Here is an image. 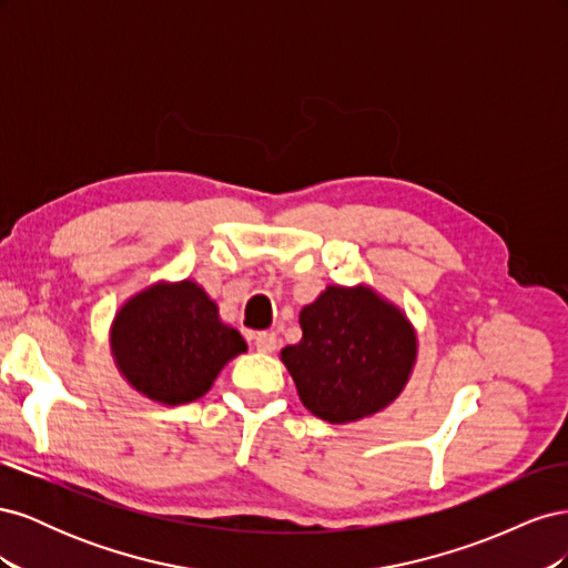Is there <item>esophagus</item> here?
Masks as SVG:
<instances>
[{
  "mask_svg": "<svg viewBox=\"0 0 568 568\" xmlns=\"http://www.w3.org/2000/svg\"><path fill=\"white\" fill-rule=\"evenodd\" d=\"M253 343H255V348L261 351V353H272L274 348H277V334H272V332H257L255 338H253Z\"/></svg>",
  "mask_w": 568,
  "mask_h": 568,
  "instance_id": "34e87169",
  "label": "esophagus"
}]
</instances>
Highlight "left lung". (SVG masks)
<instances>
[{
    "instance_id": "1",
    "label": "left lung",
    "mask_w": 568,
    "mask_h": 568,
    "mask_svg": "<svg viewBox=\"0 0 568 568\" xmlns=\"http://www.w3.org/2000/svg\"><path fill=\"white\" fill-rule=\"evenodd\" d=\"M298 322L303 338L282 359L315 417L363 419L398 398L417 355L415 332L398 307L365 286H329Z\"/></svg>"
}]
</instances>
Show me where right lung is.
<instances>
[{
  "label": "right lung",
  "mask_w": 568,
  "mask_h": 568,
  "mask_svg": "<svg viewBox=\"0 0 568 568\" xmlns=\"http://www.w3.org/2000/svg\"><path fill=\"white\" fill-rule=\"evenodd\" d=\"M111 346L125 379L163 405L192 403L220 369L246 351L222 324L215 303L194 282L161 284L125 303L113 322Z\"/></svg>",
  "instance_id": "1"
}]
</instances>
